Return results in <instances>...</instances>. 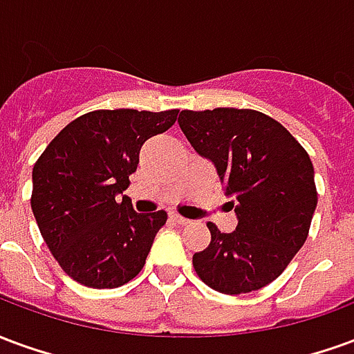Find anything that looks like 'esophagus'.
Masks as SVG:
<instances>
[{"label": "esophagus", "instance_id": "obj_1", "mask_svg": "<svg viewBox=\"0 0 354 354\" xmlns=\"http://www.w3.org/2000/svg\"><path fill=\"white\" fill-rule=\"evenodd\" d=\"M170 220H172V222L180 223V225H187V223H189V220H187V218H184V216H180V214H170Z\"/></svg>", "mask_w": 354, "mask_h": 354}]
</instances>
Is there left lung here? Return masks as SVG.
<instances>
[{
	"mask_svg": "<svg viewBox=\"0 0 354 354\" xmlns=\"http://www.w3.org/2000/svg\"><path fill=\"white\" fill-rule=\"evenodd\" d=\"M178 123L193 149L214 162L239 220L231 233L207 223L210 245L193 254L195 271L222 294L263 288L309 235L317 208L309 155L279 121L256 109H184Z\"/></svg>",
	"mask_w": 354,
	"mask_h": 354,
	"instance_id": "8db88e82",
	"label": "left lung"
}]
</instances>
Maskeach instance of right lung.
Segmentation results:
<instances>
[{"label":"right lung","instance_id":"obj_1","mask_svg":"<svg viewBox=\"0 0 354 354\" xmlns=\"http://www.w3.org/2000/svg\"><path fill=\"white\" fill-rule=\"evenodd\" d=\"M178 109H96L73 119L32 172V212L58 266L88 288H117L142 271L167 212H134L123 192L147 138Z\"/></svg>","mask_w":354,"mask_h":354}]
</instances>
